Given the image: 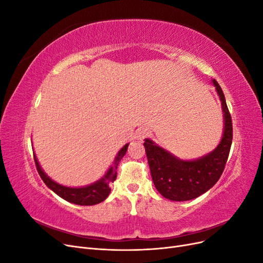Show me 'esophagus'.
Wrapping results in <instances>:
<instances>
[{
	"instance_id": "esophagus-1",
	"label": "esophagus",
	"mask_w": 263,
	"mask_h": 263,
	"mask_svg": "<svg viewBox=\"0 0 263 263\" xmlns=\"http://www.w3.org/2000/svg\"><path fill=\"white\" fill-rule=\"evenodd\" d=\"M149 134H150L149 129H147V128H140V129H138L136 132V138L138 140H144L146 137L149 136Z\"/></svg>"
}]
</instances>
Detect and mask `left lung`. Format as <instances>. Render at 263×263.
Returning <instances> with one entry per match:
<instances>
[{"instance_id": "left-lung-1", "label": "left lung", "mask_w": 263, "mask_h": 263, "mask_svg": "<svg viewBox=\"0 0 263 263\" xmlns=\"http://www.w3.org/2000/svg\"><path fill=\"white\" fill-rule=\"evenodd\" d=\"M224 113V134L212 153L195 160H182L169 151L145 139L144 146L151 178L158 192L170 201H190L204 194L219 180L225 169L233 141V123L225 95L216 80H213Z\"/></svg>"}]
</instances>
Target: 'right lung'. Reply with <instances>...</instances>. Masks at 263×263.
Here are the masks:
<instances>
[{"label": "right lung", "instance_id": "right-lung-1", "mask_svg": "<svg viewBox=\"0 0 263 263\" xmlns=\"http://www.w3.org/2000/svg\"><path fill=\"white\" fill-rule=\"evenodd\" d=\"M127 148H128V144H126L121 150L118 151L117 156L114 159L113 165H110V168L104 174V177L101 178L99 181L92 183V184L83 186V187H68V186L59 184L57 182H54L43 171L42 166L39 165V162L35 155H34V159H35L36 168L39 176H41L45 184L51 191H53L55 194L59 195L60 197L63 198V200H66L70 203L87 206V205L99 204L104 201L108 196V194L110 193L109 185L110 183L116 180L117 165L119 161L122 160V158L125 156Z\"/></svg>", "mask_w": 263, "mask_h": 263}]
</instances>
